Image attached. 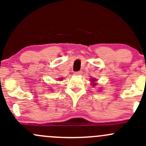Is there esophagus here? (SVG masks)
<instances>
[{
  "instance_id": "34e87169",
  "label": "esophagus",
  "mask_w": 146,
  "mask_h": 146,
  "mask_svg": "<svg viewBox=\"0 0 146 146\" xmlns=\"http://www.w3.org/2000/svg\"><path fill=\"white\" fill-rule=\"evenodd\" d=\"M82 74V71H78V72H75L74 74L75 75H80Z\"/></svg>"
}]
</instances>
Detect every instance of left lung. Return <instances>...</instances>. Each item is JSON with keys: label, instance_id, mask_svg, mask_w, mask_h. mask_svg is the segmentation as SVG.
<instances>
[{"label": "left lung", "instance_id": "obj_1", "mask_svg": "<svg viewBox=\"0 0 146 146\" xmlns=\"http://www.w3.org/2000/svg\"><path fill=\"white\" fill-rule=\"evenodd\" d=\"M95 81V80H93V79H91V81H92V82H94V81Z\"/></svg>", "mask_w": 146, "mask_h": 146}]
</instances>
